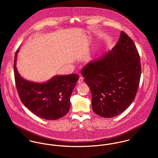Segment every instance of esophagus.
<instances>
[{"mask_svg":"<svg viewBox=\"0 0 158 158\" xmlns=\"http://www.w3.org/2000/svg\"><path fill=\"white\" fill-rule=\"evenodd\" d=\"M83 81V78L82 77H80L78 81V83L80 84V83H81Z\"/></svg>","mask_w":158,"mask_h":158,"instance_id":"obj_1","label":"esophagus"}]
</instances>
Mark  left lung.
Returning <instances> with one entry per match:
<instances>
[{"label": "left lung", "mask_w": 158, "mask_h": 158, "mask_svg": "<svg viewBox=\"0 0 158 158\" xmlns=\"http://www.w3.org/2000/svg\"><path fill=\"white\" fill-rule=\"evenodd\" d=\"M81 73L94 113L106 118L119 115L133 102L139 85L141 66L134 42L122 31L112 50L90 61Z\"/></svg>", "instance_id": "8db88e82"}]
</instances>
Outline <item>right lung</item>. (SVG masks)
Returning a JSON list of instances; mask_svg holds the SVG:
<instances>
[{
	"label": "right lung",
	"mask_w": 158,
	"mask_h": 158,
	"mask_svg": "<svg viewBox=\"0 0 158 158\" xmlns=\"http://www.w3.org/2000/svg\"><path fill=\"white\" fill-rule=\"evenodd\" d=\"M18 49L14 61L16 88L23 105L38 117L55 120L64 116L70 109V98L78 80L77 74L56 75L44 82L23 78L16 68Z\"/></svg>",
	"instance_id": "add662e5"
}]
</instances>
